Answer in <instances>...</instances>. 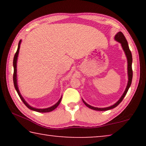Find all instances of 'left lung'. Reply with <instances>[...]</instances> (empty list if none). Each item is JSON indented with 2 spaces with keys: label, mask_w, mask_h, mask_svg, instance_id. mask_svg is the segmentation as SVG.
Segmentation results:
<instances>
[{
  "label": "left lung",
  "mask_w": 146,
  "mask_h": 146,
  "mask_svg": "<svg viewBox=\"0 0 146 146\" xmlns=\"http://www.w3.org/2000/svg\"><path fill=\"white\" fill-rule=\"evenodd\" d=\"M115 40H117V42L121 43V46L123 48V50L125 52V55H126L127 57V73H128V82H127V85L126 88H125V90L124 92V93L123 94V95L121 96V97L120 98V99L115 104H113V106H111L108 107V108H95L93 106H91L88 104L87 103H86L83 100V102L84 103V104L87 107H88L89 108L94 110H98V111H106V110H111L113 109L117 106L121 101L123 100V98L125 97V96L126 95V94L128 91L129 88L130 87L131 84V81H132V76H133V71H132V67H131V64H132V56H131V53L130 50L129 48V46L128 44H127V42L125 39V38L123 35V34L121 33V32H119L118 33H117V35L115 36Z\"/></svg>",
  "instance_id": "8db88e82"
}]
</instances>
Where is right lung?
<instances>
[{"label":"right lung","mask_w":146,"mask_h":146,"mask_svg":"<svg viewBox=\"0 0 146 146\" xmlns=\"http://www.w3.org/2000/svg\"><path fill=\"white\" fill-rule=\"evenodd\" d=\"M21 40H20L19 43V46H18V49H17V52L15 53V56H14V60H13V66H14V74H13V82H14V86H15V88L16 89V90H17L18 94H19V97L21 98V100L23 102V103L25 104L27 108H29V109L32 110H34V111H38V112H49V111H51L54 110L56 108L58 107V106L59 105V104L60 103V101H61V99L59 100L58 102L55 105L52 106V107H50V108H45V109H36V108H33L31 107V106H29L28 104L26 102L25 100L23 98V96L21 95V93H20L19 92V88H18V85H17V58H18V54H19V49H20V44H21Z\"/></svg>","instance_id":"obj_1"}]
</instances>
